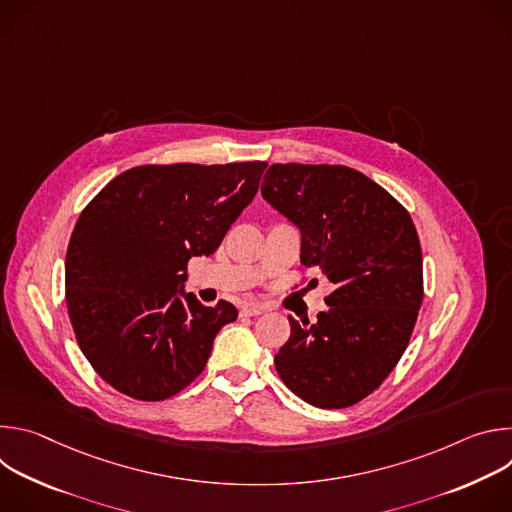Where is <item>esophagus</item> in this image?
I'll use <instances>...</instances> for the list:
<instances>
[{"label": "esophagus", "instance_id": "esophagus-1", "mask_svg": "<svg viewBox=\"0 0 512 512\" xmlns=\"http://www.w3.org/2000/svg\"><path fill=\"white\" fill-rule=\"evenodd\" d=\"M263 312H267V306L259 304V302H247V304L241 306V314L243 316H259Z\"/></svg>", "mask_w": 512, "mask_h": 512}]
</instances>
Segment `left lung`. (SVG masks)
<instances>
[{"instance_id": "left-lung-1", "label": "left lung", "mask_w": 512, "mask_h": 512, "mask_svg": "<svg viewBox=\"0 0 512 512\" xmlns=\"http://www.w3.org/2000/svg\"><path fill=\"white\" fill-rule=\"evenodd\" d=\"M261 194L300 229L302 265L334 285L318 322L289 318L275 371L314 407H350L389 377L409 344L423 300L415 225L385 188L346 166L273 164Z\"/></svg>"}]
</instances>
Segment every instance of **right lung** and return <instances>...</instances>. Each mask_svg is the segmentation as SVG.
<instances>
[{
    "mask_svg": "<svg viewBox=\"0 0 512 512\" xmlns=\"http://www.w3.org/2000/svg\"><path fill=\"white\" fill-rule=\"evenodd\" d=\"M265 168L137 166L81 212L64 261L66 308L83 354L113 389L162 401L202 373L214 336L239 312L186 294V265L223 243Z\"/></svg>",
    "mask_w": 512,
    "mask_h": 512,
    "instance_id": "obj_1",
    "label": "right lung"
}]
</instances>
